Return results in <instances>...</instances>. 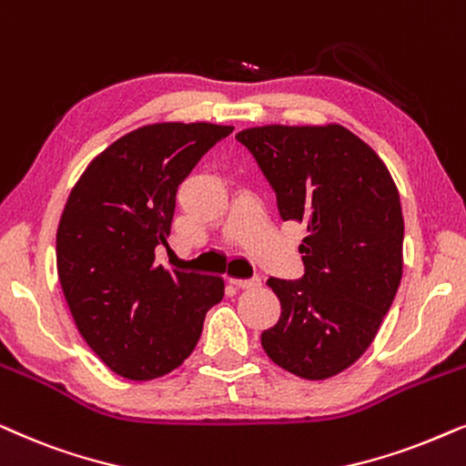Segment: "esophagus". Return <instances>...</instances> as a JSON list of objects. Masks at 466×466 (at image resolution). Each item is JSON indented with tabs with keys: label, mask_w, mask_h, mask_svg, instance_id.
Masks as SVG:
<instances>
[{
	"label": "esophagus",
	"mask_w": 466,
	"mask_h": 466,
	"mask_svg": "<svg viewBox=\"0 0 466 466\" xmlns=\"http://www.w3.org/2000/svg\"><path fill=\"white\" fill-rule=\"evenodd\" d=\"M228 282L235 285L238 289H255L261 285V280L258 278H248V280H238V278H228Z\"/></svg>",
	"instance_id": "esophagus-1"
}]
</instances>
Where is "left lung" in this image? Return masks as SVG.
I'll list each match as a JSON object with an SVG mask.
<instances>
[{
    "mask_svg": "<svg viewBox=\"0 0 466 466\" xmlns=\"http://www.w3.org/2000/svg\"><path fill=\"white\" fill-rule=\"evenodd\" d=\"M276 190L282 220L306 227L301 280L269 278L280 319L261 334L268 358L323 380L355 364L402 278L400 195L370 145L340 124L239 130Z\"/></svg>",
    "mask_w": 466,
    "mask_h": 466,
    "instance_id": "8db88e82",
    "label": "left lung"
}]
</instances>
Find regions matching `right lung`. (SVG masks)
Instances as JSON below:
<instances>
[{"label":"right lung","mask_w":466,"mask_h":466,"mask_svg":"<svg viewBox=\"0 0 466 466\" xmlns=\"http://www.w3.org/2000/svg\"><path fill=\"white\" fill-rule=\"evenodd\" d=\"M233 126L158 122L119 137L89 162L57 227V274L76 329L119 377L152 380L195 351L218 276L168 271L156 246L171 231L175 192Z\"/></svg>","instance_id":"obj_1"}]
</instances>
